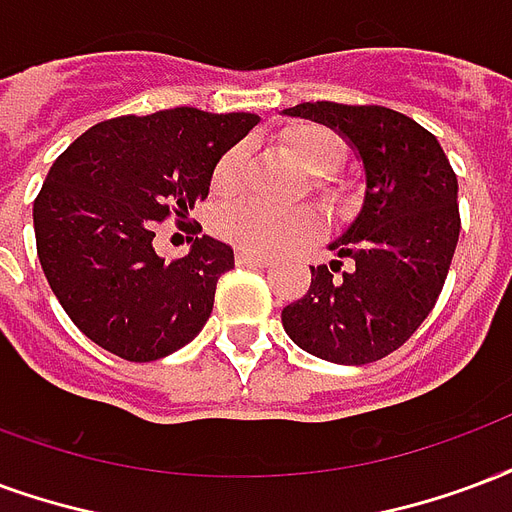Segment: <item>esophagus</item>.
Returning <instances> with one entry per match:
<instances>
[{"instance_id":"esophagus-1","label":"esophagus","mask_w":512,"mask_h":512,"mask_svg":"<svg viewBox=\"0 0 512 512\" xmlns=\"http://www.w3.org/2000/svg\"><path fill=\"white\" fill-rule=\"evenodd\" d=\"M236 260L241 266H252V268H268L271 266V257L257 255V252H249V249H238Z\"/></svg>"}]
</instances>
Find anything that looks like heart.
<instances>
[{"mask_svg":"<svg viewBox=\"0 0 512 512\" xmlns=\"http://www.w3.org/2000/svg\"><path fill=\"white\" fill-rule=\"evenodd\" d=\"M282 146L301 168L314 176L331 173L339 162V140L323 127H301V130L287 132L282 138ZM244 162V146H233L222 154V160L214 168V179H211V187L217 195H230L238 187ZM217 225L219 233L241 249L276 255V252L295 249L317 236L323 227V219L317 217L312 208L279 211V208L255 206V203H238L219 214Z\"/></svg>","mask_w":512,"mask_h":512,"instance_id":"obj_1","label":"heart"}]
</instances>
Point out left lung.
Here are the masks:
<instances>
[{"instance_id": "1", "label": "left lung", "mask_w": 512, "mask_h": 512, "mask_svg": "<svg viewBox=\"0 0 512 512\" xmlns=\"http://www.w3.org/2000/svg\"><path fill=\"white\" fill-rule=\"evenodd\" d=\"M285 116L312 119L347 140L363 165V203L328 244L342 266L312 268L301 301L282 325L301 350L342 366H363L399 350L437 304L456 252L458 181L445 151L418 121L382 105L301 102Z\"/></svg>"}]
</instances>
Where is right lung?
<instances>
[{
	"mask_svg": "<svg viewBox=\"0 0 512 512\" xmlns=\"http://www.w3.org/2000/svg\"><path fill=\"white\" fill-rule=\"evenodd\" d=\"M257 121L198 108L119 116L51 165L32 208L37 257L64 312L102 350L157 361L203 331L233 249L203 236L165 263L151 246L154 222L206 200L222 154Z\"/></svg>",
	"mask_w": 512,
	"mask_h": 512,
	"instance_id": "right-lung-1",
	"label": "right lung"
}]
</instances>
